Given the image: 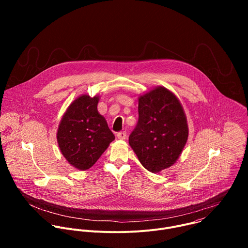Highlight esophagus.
Wrapping results in <instances>:
<instances>
[{
    "mask_svg": "<svg viewBox=\"0 0 248 248\" xmlns=\"http://www.w3.org/2000/svg\"><path fill=\"white\" fill-rule=\"evenodd\" d=\"M126 136H127L126 131H120V132H118V134H117V137H118L119 139H126Z\"/></svg>",
    "mask_w": 248,
    "mask_h": 248,
    "instance_id": "obj_1",
    "label": "esophagus"
}]
</instances>
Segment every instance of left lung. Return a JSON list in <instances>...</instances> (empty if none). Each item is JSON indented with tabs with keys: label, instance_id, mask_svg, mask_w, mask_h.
<instances>
[{
	"label": "left lung",
	"instance_id": "1",
	"mask_svg": "<svg viewBox=\"0 0 248 248\" xmlns=\"http://www.w3.org/2000/svg\"><path fill=\"white\" fill-rule=\"evenodd\" d=\"M138 115L128 142L141 165L157 173L180 158L188 137L186 116L178 97L164 86L138 97Z\"/></svg>",
	"mask_w": 248,
	"mask_h": 248
}]
</instances>
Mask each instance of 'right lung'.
Returning <instances> with one entry per match:
<instances>
[{
  "label": "right lung",
  "instance_id": "right-lung-1",
  "mask_svg": "<svg viewBox=\"0 0 248 248\" xmlns=\"http://www.w3.org/2000/svg\"><path fill=\"white\" fill-rule=\"evenodd\" d=\"M100 97L83 94L68 106L57 131L60 150L74 168L90 169L115 139L105 118L99 114Z\"/></svg>",
  "mask_w": 248,
  "mask_h": 248
}]
</instances>
